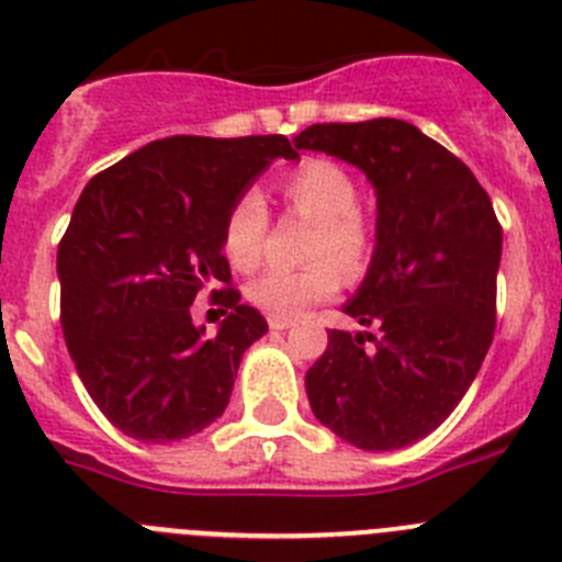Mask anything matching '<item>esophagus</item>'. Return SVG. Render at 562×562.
I'll list each match as a JSON object with an SVG mask.
<instances>
[{
	"label": "esophagus",
	"instance_id": "1",
	"mask_svg": "<svg viewBox=\"0 0 562 562\" xmlns=\"http://www.w3.org/2000/svg\"><path fill=\"white\" fill-rule=\"evenodd\" d=\"M268 325H271V330H285L294 325V319L291 316H268Z\"/></svg>",
	"mask_w": 562,
	"mask_h": 562
}]
</instances>
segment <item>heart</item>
<instances>
[{
    "label": "heart",
    "instance_id": "obj_1",
    "mask_svg": "<svg viewBox=\"0 0 562 562\" xmlns=\"http://www.w3.org/2000/svg\"><path fill=\"white\" fill-rule=\"evenodd\" d=\"M280 192L296 214L314 221L308 266L268 268L246 285V296L274 316H296L341 288V271L356 280L373 260V223L359 212V189L348 169L325 158H308L280 178ZM268 237V209L260 194H237L223 226V251L237 268L260 262Z\"/></svg>",
    "mask_w": 562,
    "mask_h": 562
}]
</instances>
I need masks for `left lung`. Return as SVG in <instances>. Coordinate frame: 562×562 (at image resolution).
Listing matches in <instances>:
<instances>
[{
    "mask_svg": "<svg viewBox=\"0 0 562 562\" xmlns=\"http://www.w3.org/2000/svg\"><path fill=\"white\" fill-rule=\"evenodd\" d=\"M359 166L375 189V251L305 373L314 416L362 450H398L450 416L495 336L504 232L470 166L398 119L314 124L294 138ZM373 340L370 349L363 339Z\"/></svg>",
    "mask_w": 562,
    "mask_h": 562,
    "instance_id": "left-lung-1",
    "label": "left lung"
}]
</instances>
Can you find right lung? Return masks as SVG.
Masks as SVG:
<instances>
[{
    "label": "right lung",
    "instance_id": "right-lung-1",
    "mask_svg": "<svg viewBox=\"0 0 562 562\" xmlns=\"http://www.w3.org/2000/svg\"><path fill=\"white\" fill-rule=\"evenodd\" d=\"M274 158H300L285 135H172L78 198L56 257L61 330L90 398L130 438L180 441L221 418L243 353L268 330L232 285L223 226ZM214 281L227 319L206 335L191 302Z\"/></svg>",
    "mask_w": 562,
    "mask_h": 562
}]
</instances>
